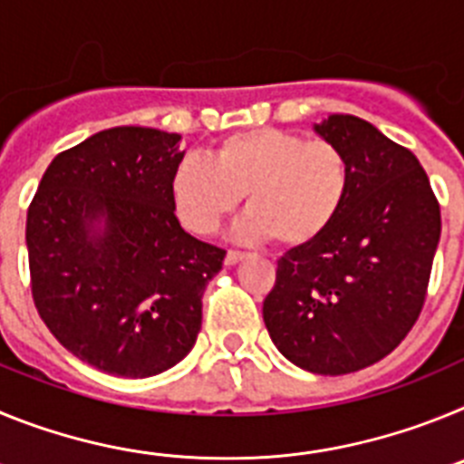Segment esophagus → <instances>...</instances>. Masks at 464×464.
<instances>
[{
	"instance_id": "1",
	"label": "esophagus",
	"mask_w": 464,
	"mask_h": 464,
	"mask_svg": "<svg viewBox=\"0 0 464 464\" xmlns=\"http://www.w3.org/2000/svg\"><path fill=\"white\" fill-rule=\"evenodd\" d=\"M244 257H246V253H241V251H227V256H225V265H227V267H232V265L241 262Z\"/></svg>"
}]
</instances>
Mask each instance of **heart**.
<instances>
[{"label":"heart","instance_id":"heart-1","mask_svg":"<svg viewBox=\"0 0 464 464\" xmlns=\"http://www.w3.org/2000/svg\"><path fill=\"white\" fill-rule=\"evenodd\" d=\"M351 169L337 143L278 127H251L220 139L211 162L183 158L171 174L176 216L197 235H211L246 195L239 232L248 239L304 246L337 218Z\"/></svg>","mask_w":464,"mask_h":464}]
</instances>
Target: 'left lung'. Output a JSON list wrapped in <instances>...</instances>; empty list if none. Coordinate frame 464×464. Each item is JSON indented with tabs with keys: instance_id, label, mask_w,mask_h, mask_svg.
I'll use <instances>...</instances> for the list:
<instances>
[{
	"instance_id": "obj_1",
	"label": "left lung",
	"mask_w": 464,
	"mask_h": 464,
	"mask_svg": "<svg viewBox=\"0 0 464 464\" xmlns=\"http://www.w3.org/2000/svg\"><path fill=\"white\" fill-rule=\"evenodd\" d=\"M314 130L346 155L348 195L318 239L278 260L262 318L290 362L339 376L379 362L413 327L441 213L416 155L372 122L332 113Z\"/></svg>"
}]
</instances>
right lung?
<instances>
[{
    "label": "right lung",
    "instance_id": "add662e5",
    "mask_svg": "<svg viewBox=\"0 0 464 464\" xmlns=\"http://www.w3.org/2000/svg\"><path fill=\"white\" fill-rule=\"evenodd\" d=\"M181 134L111 127L55 155L27 211L32 297L53 337L106 374L149 379L181 362L223 248L176 218Z\"/></svg>",
    "mask_w": 464,
    "mask_h": 464
}]
</instances>
